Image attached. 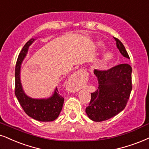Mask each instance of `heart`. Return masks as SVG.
Wrapping results in <instances>:
<instances>
[{
  "mask_svg": "<svg viewBox=\"0 0 149 149\" xmlns=\"http://www.w3.org/2000/svg\"><path fill=\"white\" fill-rule=\"evenodd\" d=\"M112 56H113V55H112L111 53L108 52V53H106L105 55H104V58H105L106 60H109L112 58Z\"/></svg>",
  "mask_w": 149,
  "mask_h": 149,
  "instance_id": "1",
  "label": "heart"
}]
</instances>
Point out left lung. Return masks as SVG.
<instances>
[{"label": "left lung", "mask_w": 149, "mask_h": 149, "mask_svg": "<svg viewBox=\"0 0 149 149\" xmlns=\"http://www.w3.org/2000/svg\"><path fill=\"white\" fill-rule=\"evenodd\" d=\"M117 47L123 56L130 58L125 47L117 38ZM98 88L91 93L86 113L95 122H103L113 117L124 109L132 91V68L128 63L115 65L95 72Z\"/></svg>", "instance_id": "left-lung-1"}]
</instances>
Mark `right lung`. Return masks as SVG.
Masks as SVG:
<instances>
[{
	"label": "right lung",
	"mask_w": 149,
	"mask_h": 149,
	"mask_svg": "<svg viewBox=\"0 0 149 149\" xmlns=\"http://www.w3.org/2000/svg\"><path fill=\"white\" fill-rule=\"evenodd\" d=\"M34 39L28 41L18 55L15 68V95L20 105L27 115L41 122H51L57 118L63 108L64 98L56 88L54 94L47 100H34L25 95L20 81V68L28 47Z\"/></svg>",
	"instance_id": "add662e5"
}]
</instances>
